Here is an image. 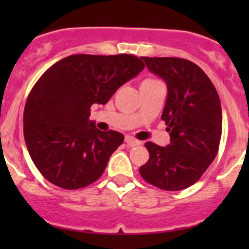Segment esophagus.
<instances>
[{
    "mask_svg": "<svg viewBox=\"0 0 249 249\" xmlns=\"http://www.w3.org/2000/svg\"><path fill=\"white\" fill-rule=\"evenodd\" d=\"M125 142H126V144L129 145V147H136V145L142 144V142H141V141L132 139V137H130V136L125 137Z\"/></svg>",
    "mask_w": 249,
    "mask_h": 249,
    "instance_id": "1",
    "label": "esophagus"
}]
</instances>
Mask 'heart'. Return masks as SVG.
I'll return each instance as SVG.
<instances>
[{"mask_svg": "<svg viewBox=\"0 0 249 249\" xmlns=\"http://www.w3.org/2000/svg\"><path fill=\"white\" fill-rule=\"evenodd\" d=\"M145 80H154V79H145Z\"/></svg>", "mask_w": 249, "mask_h": 249, "instance_id": "b5f03b06", "label": "heart"}]
</instances>
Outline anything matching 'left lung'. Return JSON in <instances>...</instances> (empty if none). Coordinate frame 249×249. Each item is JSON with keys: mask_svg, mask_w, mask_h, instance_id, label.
I'll return each instance as SVG.
<instances>
[{"mask_svg": "<svg viewBox=\"0 0 249 249\" xmlns=\"http://www.w3.org/2000/svg\"><path fill=\"white\" fill-rule=\"evenodd\" d=\"M167 85L161 119L170 144L145 143L149 159L140 167L145 182L176 192L200 179L214 160L222 136V107L214 85L194 62L180 57H141Z\"/></svg>", "mask_w": 249, "mask_h": 249, "instance_id": "obj_1", "label": "left lung"}]
</instances>
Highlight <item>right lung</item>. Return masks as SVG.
Masks as SVG:
<instances>
[{
  "label": "right lung",
  "mask_w": 249,
  "mask_h": 249,
  "mask_svg": "<svg viewBox=\"0 0 249 249\" xmlns=\"http://www.w3.org/2000/svg\"><path fill=\"white\" fill-rule=\"evenodd\" d=\"M144 64L137 56L70 55L48 69L32 88L24 110V137L32 161L47 180L67 190L99 179L124 141L89 119Z\"/></svg>",
  "instance_id": "obj_1"
}]
</instances>
